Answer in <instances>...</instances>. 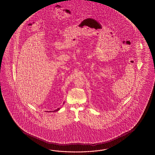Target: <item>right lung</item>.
<instances>
[{"instance_id":"1","label":"right lung","mask_w":155,"mask_h":155,"mask_svg":"<svg viewBox=\"0 0 155 155\" xmlns=\"http://www.w3.org/2000/svg\"><path fill=\"white\" fill-rule=\"evenodd\" d=\"M60 109V108H57V110H54V111H53L52 112H56V111H58ZM49 112H52V111H49Z\"/></svg>"}]
</instances>
